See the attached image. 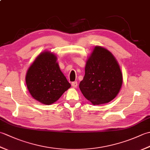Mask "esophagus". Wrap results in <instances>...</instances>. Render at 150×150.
<instances>
[{
	"mask_svg": "<svg viewBox=\"0 0 150 150\" xmlns=\"http://www.w3.org/2000/svg\"><path fill=\"white\" fill-rule=\"evenodd\" d=\"M77 85H78V83L77 81H75V82H73L71 83V86L73 87V88H77Z\"/></svg>",
	"mask_w": 150,
	"mask_h": 150,
	"instance_id": "obj_1",
	"label": "esophagus"
}]
</instances>
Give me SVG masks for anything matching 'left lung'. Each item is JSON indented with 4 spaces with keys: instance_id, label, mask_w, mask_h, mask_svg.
I'll return each instance as SVG.
<instances>
[{
    "instance_id": "8db88e82",
    "label": "left lung",
    "mask_w": 150,
    "mask_h": 150,
    "mask_svg": "<svg viewBox=\"0 0 150 150\" xmlns=\"http://www.w3.org/2000/svg\"><path fill=\"white\" fill-rule=\"evenodd\" d=\"M122 84V72L112 53L104 47H95L79 84L85 98L94 105L108 103L119 93Z\"/></svg>"
}]
</instances>
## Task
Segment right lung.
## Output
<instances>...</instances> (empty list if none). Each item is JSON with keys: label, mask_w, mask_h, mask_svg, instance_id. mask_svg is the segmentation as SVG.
Returning <instances> with one entry per match:
<instances>
[{"label": "right lung", "mask_w": 150, "mask_h": 150, "mask_svg": "<svg viewBox=\"0 0 150 150\" xmlns=\"http://www.w3.org/2000/svg\"><path fill=\"white\" fill-rule=\"evenodd\" d=\"M26 82L31 96L47 105L55 103L71 87L60 71L57 57L50 52L37 57L28 70Z\"/></svg>", "instance_id": "obj_1"}]
</instances>
